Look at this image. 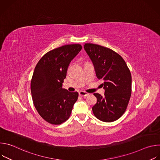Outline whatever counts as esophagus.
Returning a JSON list of instances; mask_svg holds the SVG:
<instances>
[{"label": "esophagus", "instance_id": "esophagus-1", "mask_svg": "<svg viewBox=\"0 0 160 160\" xmlns=\"http://www.w3.org/2000/svg\"><path fill=\"white\" fill-rule=\"evenodd\" d=\"M88 93H87L85 92H84V91H80V92H79V95L82 96V97H86L87 96H88Z\"/></svg>", "mask_w": 160, "mask_h": 160}]
</instances>
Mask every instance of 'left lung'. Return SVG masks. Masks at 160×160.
<instances>
[{"label": "left lung", "instance_id": "left-lung-1", "mask_svg": "<svg viewBox=\"0 0 160 160\" xmlns=\"http://www.w3.org/2000/svg\"><path fill=\"white\" fill-rule=\"evenodd\" d=\"M83 48L105 90L103 96L94 94L97 98L92 108L94 115L104 122L115 121L125 111L131 96L130 72L124 59L112 50L93 43H85Z\"/></svg>", "mask_w": 160, "mask_h": 160}]
</instances>
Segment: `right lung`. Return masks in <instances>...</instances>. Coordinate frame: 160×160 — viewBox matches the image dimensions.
I'll list each match as a JSON object with an SVG mask.
<instances>
[{
  "label": "right lung",
  "mask_w": 160,
  "mask_h": 160,
  "mask_svg": "<svg viewBox=\"0 0 160 160\" xmlns=\"http://www.w3.org/2000/svg\"><path fill=\"white\" fill-rule=\"evenodd\" d=\"M80 44H70L45 54L37 64L31 81L34 106L41 117L54 125L69 118L78 99L77 92L62 88L70 62L79 53Z\"/></svg>",
  "instance_id": "obj_1"
}]
</instances>
